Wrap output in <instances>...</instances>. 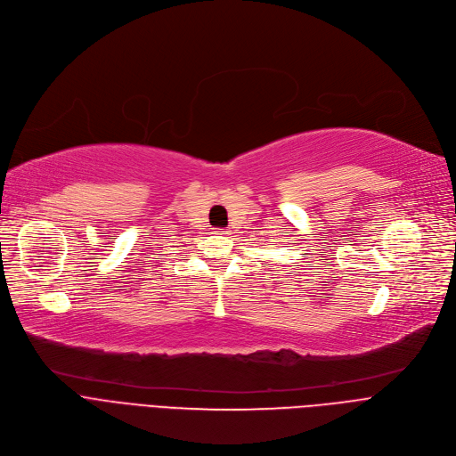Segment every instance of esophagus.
I'll list each match as a JSON object with an SVG mask.
<instances>
[{"label":"esophagus","mask_w":456,"mask_h":456,"mask_svg":"<svg viewBox=\"0 0 456 456\" xmlns=\"http://www.w3.org/2000/svg\"><path fill=\"white\" fill-rule=\"evenodd\" d=\"M214 232H218V234H227L229 231H227V229H216Z\"/></svg>","instance_id":"obj_1"}]
</instances>
